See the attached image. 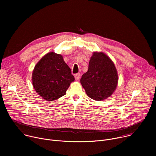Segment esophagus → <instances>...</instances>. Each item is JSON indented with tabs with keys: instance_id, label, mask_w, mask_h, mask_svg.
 I'll use <instances>...</instances> for the list:
<instances>
[{
	"instance_id": "esophagus-1",
	"label": "esophagus",
	"mask_w": 156,
	"mask_h": 156,
	"mask_svg": "<svg viewBox=\"0 0 156 156\" xmlns=\"http://www.w3.org/2000/svg\"><path fill=\"white\" fill-rule=\"evenodd\" d=\"M80 78V73H76L75 75V78L76 80H79Z\"/></svg>"
}]
</instances>
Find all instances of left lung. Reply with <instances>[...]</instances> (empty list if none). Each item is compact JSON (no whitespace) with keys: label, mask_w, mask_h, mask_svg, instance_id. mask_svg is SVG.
Masks as SVG:
<instances>
[{"label":"left lung","mask_w":156,"mask_h":156,"mask_svg":"<svg viewBox=\"0 0 156 156\" xmlns=\"http://www.w3.org/2000/svg\"><path fill=\"white\" fill-rule=\"evenodd\" d=\"M80 82L86 93L96 101H102L112 94L118 83V75L113 62L103 52H94L88 70Z\"/></svg>","instance_id":"obj_1"}]
</instances>
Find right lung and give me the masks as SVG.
<instances>
[{"mask_svg":"<svg viewBox=\"0 0 156 156\" xmlns=\"http://www.w3.org/2000/svg\"><path fill=\"white\" fill-rule=\"evenodd\" d=\"M75 80L71 69L62 55L49 52L36 65L32 81L36 91L45 100L52 101L64 96Z\"/></svg>","mask_w":156,"mask_h":156,"instance_id":"1","label":"right lung"}]
</instances>
